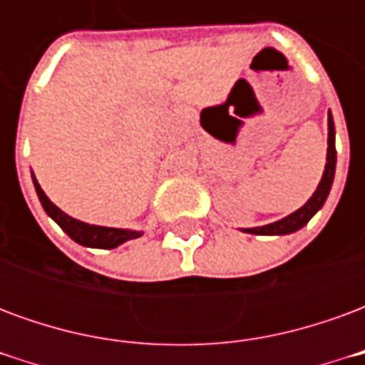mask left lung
Instances as JSON below:
<instances>
[{
    "instance_id": "8db88e82",
    "label": "left lung",
    "mask_w": 365,
    "mask_h": 365,
    "mask_svg": "<svg viewBox=\"0 0 365 365\" xmlns=\"http://www.w3.org/2000/svg\"><path fill=\"white\" fill-rule=\"evenodd\" d=\"M334 120L329 111V148H327V166L322 172V178L314 193L309 197L305 205L299 207L297 211H293L287 217H283L279 221L269 222L264 227H252V229H242V232L248 235H266V237H282V235H291L295 230L303 229L307 222L313 219L314 215L321 211V207L324 205V201L329 197L330 187L334 182V170H336V148H334Z\"/></svg>"
}]
</instances>
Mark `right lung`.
<instances>
[{"label":"right lung","mask_w":365,"mask_h":365,"mask_svg":"<svg viewBox=\"0 0 365 365\" xmlns=\"http://www.w3.org/2000/svg\"><path fill=\"white\" fill-rule=\"evenodd\" d=\"M33 183H35L36 195H38V201L41 205L46 211V215L51 217L52 221L58 225L60 229L66 232L68 237L72 238L74 242L82 246H90V248H117L123 242L127 240H133V238L143 237V230H133V229H113V227H99V225H90V222L78 221L74 217L66 215L62 209L52 203L51 199L46 197V193L43 191V187L36 182L35 174H33Z\"/></svg>","instance_id":"right-lung-1"}]
</instances>
